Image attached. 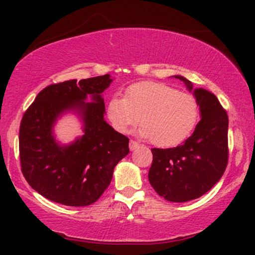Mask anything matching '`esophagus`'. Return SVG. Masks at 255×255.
I'll use <instances>...</instances> for the list:
<instances>
[{"mask_svg":"<svg viewBox=\"0 0 255 255\" xmlns=\"http://www.w3.org/2000/svg\"><path fill=\"white\" fill-rule=\"evenodd\" d=\"M128 146H130L131 151H133V149H135V148L138 147L139 144H138L137 141H134V140H130V145H128Z\"/></svg>","mask_w":255,"mask_h":255,"instance_id":"1","label":"esophagus"}]
</instances>
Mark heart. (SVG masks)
<instances>
[{
    "label": "heart",
    "instance_id": "heart-1",
    "mask_svg": "<svg viewBox=\"0 0 255 255\" xmlns=\"http://www.w3.org/2000/svg\"><path fill=\"white\" fill-rule=\"evenodd\" d=\"M198 115L193 95L153 81L133 83L124 99L115 96L108 103V117L117 131H130L141 117L140 134L162 147L182 142L196 127Z\"/></svg>",
    "mask_w": 255,
    "mask_h": 255
}]
</instances>
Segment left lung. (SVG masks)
<instances>
[{
  "instance_id": "1",
  "label": "left lung",
  "mask_w": 255,
  "mask_h": 255,
  "mask_svg": "<svg viewBox=\"0 0 255 255\" xmlns=\"http://www.w3.org/2000/svg\"><path fill=\"white\" fill-rule=\"evenodd\" d=\"M187 88L193 85L183 76ZM201 121L182 145L152 148L148 180L158 195L169 202H188L208 193L221 180L229 160V117L217 97L208 90H194Z\"/></svg>"
}]
</instances>
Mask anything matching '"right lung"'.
Wrapping results in <instances>:
<instances>
[{"instance_id": "right-lung-1", "label": "right lung", "mask_w": 255, "mask_h": 255, "mask_svg": "<svg viewBox=\"0 0 255 255\" xmlns=\"http://www.w3.org/2000/svg\"><path fill=\"white\" fill-rule=\"evenodd\" d=\"M109 74L53 83L38 94L19 127L20 168L27 183L41 196L69 207H86L101 197L113 179L115 166L130 152L128 138L104 121L102 93ZM92 96L93 103H85ZM78 111L85 134L60 146L51 128L65 111Z\"/></svg>"}]
</instances>
